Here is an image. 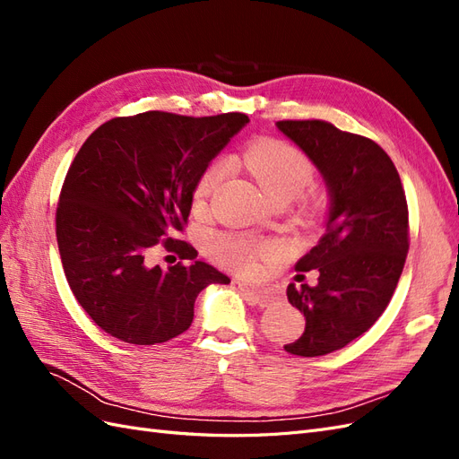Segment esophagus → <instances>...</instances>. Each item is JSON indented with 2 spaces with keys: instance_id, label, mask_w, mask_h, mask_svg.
<instances>
[{
  "instance_id": "esophagus-1",
  "label": "esophagus",
  "mask_w": 459,
  "mask_h": 459,
  "mask_svg": "<svg viewBox=\"0 0 459 459\" xmlns=\"http://www.w3.org/2000/svg\"><path fill=\"white\" fill-rule=\"evenodd\" d=\"M238 285H239V289H241V293L245 295V299H247L248 302L258 304V307H264V304H268V302L272 300V297H270L264 289L251 287V285L241 283V281H238Z\"/></svg>"
}]
</instances>
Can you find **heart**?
Here are the masks:
<instances>
[{
    "mask_svg": "<svg viewBox=\"0 0 459 459\" xmlns=\"http://www.w3.org/2000/svg\"><path fill=\"white\" fill-rule=\"evenodd\" d=\"M239 162L256 179L270 203L295 201L314 184V166L310 160L300 151L283 142H256L243 152ZM228 172V160H214L208 164L195 187V203L201 204L206 197H211ZM266 253L268 247L251 238L224 235L212 243V255L221 264L241 273H251L256 258Z\"/></svg>",
    "mask_w": 459,
    "mask_h": 459,
    "instance_id": "b5f03b06",
    "label": "heart"
}]
</instances>
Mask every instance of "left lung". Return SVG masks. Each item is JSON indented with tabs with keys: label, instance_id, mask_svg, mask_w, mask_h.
Masks as SVG:
<instances>
[{
	"label": "left lung",
	"instance_id": "1",
	"mask_svg": "<svg viewBox=\"0 0 459 459\" xmlns=\"http://www.w3.org/2000/svg\"><path fill=\"white\" fill-rule=\"evenodd\" d=\"M322 174L325 233L297 262L317 272L314 285L289 283L287 299L307 317L285 344L295 356H324L366 333L391 300L408 255V204L391 157L364 135L324 120L275 122Z\"/></svg>",
	"mask_w": 459,
	"mask_h": 459
}]
</instances>
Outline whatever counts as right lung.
Returning <instances> with one entry per match:
<instances>
[{"label": "right lung", "mask_w": 459, "mask_h": 459, "mask_svg": "<svg viewBox=\"0 0 459 459\" xmlns=\"http://www.w3.org/2000/svg\"><path fill=\"white\" fill-rule=\"evenodd\" d=\"M248 117H179L160 110L113 118L80 147L57 206V243L66 281L108 335L130 344L166 342L189 329L203 289L230 283L197 260L182 231L201 174ZM190 260L148 264L159 237Z\"/></svg>", "instance_id": "1"}]
</instances>
